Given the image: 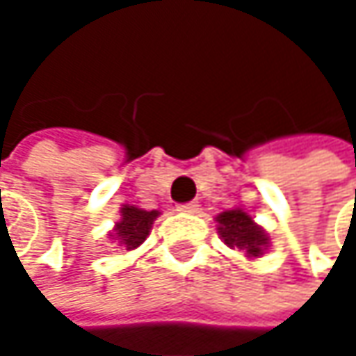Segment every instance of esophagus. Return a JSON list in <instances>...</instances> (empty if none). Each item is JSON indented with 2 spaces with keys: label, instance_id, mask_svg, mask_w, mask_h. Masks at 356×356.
Here are the masks:
<instances>
[{
  "label": "esophagus",
  "instance_id": "obj_1",
  "mask_svg": "<svg viewBox=\"0 0 356 356\" xmlns=\"http://www.w3.org/2000/svg\"><path fill=\"white\" fill-rule=\"evenodd\" d=\"M177 210H179V212H183V214H195V212L200 210V204H197V202H187V204H179Z\"/></svg>",
  "mask_w": 356,
  "mask_h": 356
}]
</instances>
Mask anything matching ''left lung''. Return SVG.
<instances>
[{
	"mask_svg": "<svg viewBox=\"0 0 356 356\" xmlns=\"http://www.w3.org/2000/svg\"><path fill=\"white\" fill-rule=\"evenodd\" d=\"M216 222H218V233H220V237L225 239V243L229 248L245 249L248 255L257 257V255H261L264 248L268 245L266 233L253 222V218L241 208L227 210V212L218 214Z\"/></svg>",
	"mask_w": 356,
	"mask_h": 356,
	"instance_id": "1",
	"label": "left lung"
}]
</instances>
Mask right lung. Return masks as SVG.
I'll return each mask as SVG.
<instances>
[{
  "label": "right lung",
  "mask_w": 356,
  "mask_h": 356,
  "mask_svg": "<svg viewBox=\"0 0 356 356\" xmlns=\"http://www.w3.org/2000/svg\"><path fill=\"white\" fill-rule=\"evenodd\" d=\"M159 214H161L159 210H142L136 206H123L121 220L115 225V233L111 237L117 239L125 249H136L148 237Z\"/></svg>",
  "instance_id": "add662e5"
}]
</instances>
